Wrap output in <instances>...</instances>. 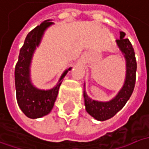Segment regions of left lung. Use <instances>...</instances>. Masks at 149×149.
<instances>
[{
	"label": "left lung",
	"mask_w": 149,
	"mask_h": 149,
	"mask_svg": "<svg viewBox=\"0 0 149 149\" xmlns=\"http://www.w3.org/2000/svg\"><path fill=\"white\" fill-rule=\"evenodd\" d=\"M120 39L116 40L117 45L123 53L127 62V76L123 88L118 94L109 102H99L91 100L84 91V101L87 112L98 120H105L113 117L119 110L122 109L130 99L134 90L136 83V61L135 52L130 40L125 38L124 32L120 33Z\"/></svg>",
	"instance_id": "left-lung-1"
}]
</instances>
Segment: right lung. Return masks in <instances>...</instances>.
<instances>
[{
    "label": "right lung",
    "mask_w": 149,
    "mask_h": 149,
    "mask_svg": "<svg viewBox=\"0 0 149 149\" xmlns=\"http://www.w3.org/2000/svg\"><path fill=\"white\" fill-rule=\"evenodd\" d=\"M53 22L49 20L43 22L30 31L20 49L18 61L15 66L16 95L19 107L29 118L36 119L48 115L52 109L61 84V79L66 76L69 68L62 74L59 83L50 90H40L34 88L30 82L29 66L35 48L39 45L45 30Z\"/></svg>",
    "instance_id": "add662e5"
}]
</instances>
